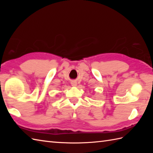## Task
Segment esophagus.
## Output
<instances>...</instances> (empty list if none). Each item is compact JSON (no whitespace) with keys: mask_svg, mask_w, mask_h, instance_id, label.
<instances>
[{"mask_svg":"<svg viewBox=\"0 0 153 153\" xmlns=\"http://www.w3.org/2000/svg\"><path fill=\"white\" fill-rule=\"evenodd\" d=\"M71 84L73 87H76L77 86V82H71Z\"/></svg>","mask_w":153,"mask_h":153,"instance_id":"34e87169","label":"esophagus"}]
</instances>
